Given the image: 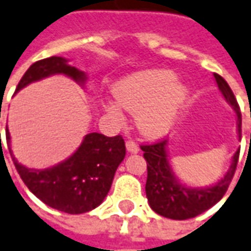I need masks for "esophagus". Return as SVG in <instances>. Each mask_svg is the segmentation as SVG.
I'll return each mask as SVG.
<instances>
[{"instance_id": "obj_1", "label": "esophagus", "mask_w": 251, "mask_h": 251, "mask_svg": "<svg viewBox=\"0 0 251 251\" xmlns=\"http://www.w3.org/2000/svg\"><path fill=\"white\" fill-rule=\"evenodd\" d=\"M126 148H127V151L129 152H132V154H137L140 151V147L137 143H134V141H132V140H127L126 141Z\"/></svg>"}]
</instances>
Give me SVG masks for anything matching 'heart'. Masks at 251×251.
Returning a JSON list of instances; mask_svg holds the SVG:
<instances>
[{"instance_id":"b5f03b06","label":"heart","mask_w":251,"mask_h":251,"mask_svg":"<svg viewBox=\"0 0 251 251\" xmlns=\"http://www.w3.org/2000/svg\"><path fill=\"white\" fill-rule=\"evenodd\" d=\"M114 93L118 103H108L107 110L114 117L121 115V107L139 112L141 132L151 137L170 130L176 117L187 99V90L176 83V75L165 70H150L119 81Z\"/></svg>"}]
</instances>
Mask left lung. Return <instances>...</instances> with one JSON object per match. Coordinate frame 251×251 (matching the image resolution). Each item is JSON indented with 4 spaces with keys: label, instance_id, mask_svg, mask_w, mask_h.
<instances>
[{
    "label": "left lung",
    "instance_id": "8db88e82",
    "mask_svg": "<svg viewBox=\"0 0 251 251\" xmlns=\"http://www.w3.org/2000/svg\"><path fill=\"white\" fill-rule=\"evenodd\" d=\"M216 82L226 100L233 107L238 117V134L242 136V114L239 104L233 96V92L226 81L219 74H214ZM168 140L162 139L152 144H143L140 148L144 151V159L147 161V184L146 194L151 209L163 217L172 220H187L197 217L211 206L219 202L226 195L229 184L232 181L239 150L235 152L232 163L226 176L211 187L207 188H188L177 181L170 168L166 154Z\"/></svg>",
    "mask_w": 251,
    "mask_h": 251
}]
</instances>
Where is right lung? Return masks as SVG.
Returning a JSON list of instances; mask_svg holds the SVG:
<instances>
[{
	"instance_id": "right-lung-1",
	"label": "right lung",
	"mask_w": 251,
	"mask_h": 251,
	"mask_svg": "<svg viewBox=\"0 0 251 251\" xmlns=\"http://www.w3.org/2000/svg\"><path fill=\"white\" fill-rule=\"evenodd\" d=\"M53 74H64L81 83L86 81L82 71L70 66L64 57L52 56L32 63L22 76L16 92ZM9 140L6 130L8 147ZM9 152L23 183L35 197L56 210L81 214L93 210L107 197L115 170L125 158L126 147L121 134L107 137L101 133H89L68 159L44 170L25 168L16 161L11 147Z\"/></svg>"
}]
</instances>
